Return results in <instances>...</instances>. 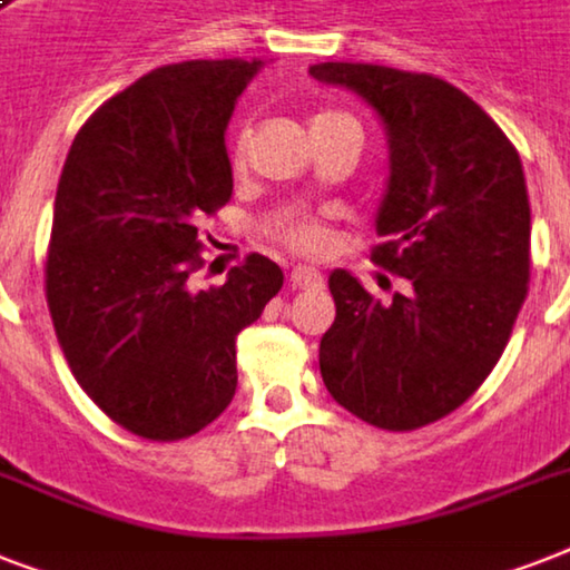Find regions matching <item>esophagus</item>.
<instances>
[{"mask_svg": "<svg viewBox=\"0 0 570 570\" xmlns=\"http://www.w3.org/2000/svg\"><path fill=\"white\" fill-rule=\"evenodd\" d=\"M289 281H293L295 289H322V286H325V277H322V272H316L313 266H295L293 275H289Z\"/></svg>", "mask_w": 570, "mask_h": 570, "instance_id": "esophagus-1", "label": "esophagus"}]
</instances>
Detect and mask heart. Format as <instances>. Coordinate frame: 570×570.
I'll list each match as a JSON object with an SVG mask.
<instances>
[{
  "label": "heart",
  "instance_id": "b5f03b06",
  "mask_svg": "<svg viewBox=\"0 0 570 570\" xmlns=\"http://www.w3.org/2000/svg\"><path fill=\"white\" fill-rule=\"evenodd\" d=\"M346 120H355V118L346 115V111L320 109L311 118V132H322V129L334 127V124H346ZM230 159L236 168H242V163H245V136H236ZM281 236H284V242H289V245L298 250H320L322 245H325V227H322L320 218H311V215H295V218H286L284 227H281Z\"/></svg>",
  "mask_w": 570,
  "mask_h": 570
}]
</instances>
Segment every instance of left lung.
Here are the masks:
<instances>
[{
	"label": "left lung",
	"instance_id": "1",
	"mask_svg": "<svg viewBox=\"0 0 570 570\" xmlns=\"http://www.w3.org/2000/svg\"><path fill=\"white\" fill-rule=\"evenodd\" d=\"M313 79L364 97L387 129L390 177L373 259L405 277L381 304L337 268L320 343L340 405L387 432L452 414L491 375L530 284V197L521 156L455 85L396 67L325 61Z\"/></svg>",
	"mask_w": 570,
	"mask_h": 570
}]
</instances>
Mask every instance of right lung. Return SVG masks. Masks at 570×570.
Returning <instances> with one entry per match:
<instances>
[{
    "mask_svg": "<svg viewBox=\"0 0 570 570\" xmlns=\"http://www.w3.org/2000/svg\"><path fill=\"white\" fill-rule=\"evenodd\" d=\"M263 61H183L141 76L85 120L58 180L47 304L70 373L147 441H180L236 393V337L284 286L248 254L191 289L197 224L233 195L224 129Z\"/></svg>",
    "mask_w": 570,
    "mask_h": 570,
    "instance_id": "add662e5",
    "label": "right lung"
}]
</instances>
